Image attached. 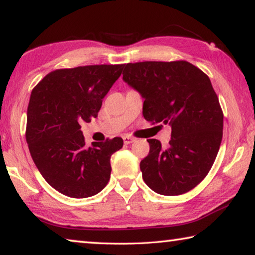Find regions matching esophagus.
Instances as JSON below:
<instances>
[{
	"label": "esophagus",
	"mask_w": 255,
	"mask_h": 255,
	"mask_svg": "<svg viewBox=\"0 0 255 255\" xmlns=\"http://www.w3.org/2000/svg\"><path fill=\"white\" fill-rule=\"evenodd\" d=\"M123 139H124V143L125 144H131L132 143V141H135V138H132V137H130V136H124L123 137Z\"/></svg>",
	"instance_id": "34e87169"
}]
</instances>
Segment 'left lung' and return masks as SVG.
Listing matches in <instances>:
<instances>
[{
    "label": "left lung",
    "instance_id": "left-lung-1",
    "mask_svg": "<svg viewBox=\"0 0 255 255\" xmlns=\"http://www.w3.org/2000/svg\"><path fill=\"white\" fill-rule=\"evenodd\" d=\"M123 80L144 98L143 116L169 124L171 140L147 139L140 162L145 183L163 196H179L208 174L223 138L224 115L209 77L185 60L125 64Z\"/></svg>",
    "mask_w": 255,
    "mask_h": 255
}]
</instances>
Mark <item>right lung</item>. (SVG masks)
I'll list each match as a JSON object with an SVG mask.
<instances>
[{
	"label": "right lung",
	"mask_w": 255,
	"mask_h": 255,
	"mask_svg": "<svg viewBox=\"0 0 255 255\" xmlns=\"http://www.w3.org/2000/svg\"><path fill=\"white\" fill-rule=\"evenodd\" d=\"M123 68L124 64L62 68L32 90L25 139L37 169L63 195L88 198L109 182L111 155L123 147V138L86 147L80 124L97 118Z\"/></svg>",
	"instance_id": "add662e5"
}]
</instances>
